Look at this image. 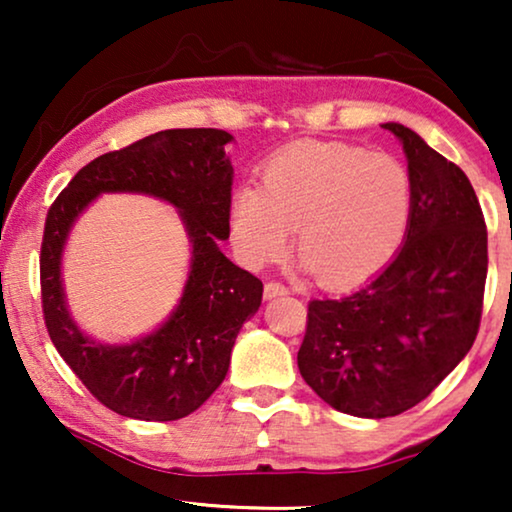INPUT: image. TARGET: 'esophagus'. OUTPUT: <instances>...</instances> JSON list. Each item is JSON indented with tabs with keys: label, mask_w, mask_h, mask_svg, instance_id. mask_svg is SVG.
Instances as JSON below:
<instances>
[{
	"label": "esophagus",
	"mask_w": 512,
	"mask_h": 512,
	"mask_svg": "<svg viewBox=\"0 0 512 512\" xmlns=\"http://www.w3.org/2000/svg\"><path fill=\"white\" fill-rule=\"evenodd\" d=\"M263 293H265V298H277V296H284V293H289V289H286L284 284H279V282H268L265 284V289H263Z\"/></svg>",
	"instance_id": "obj_1"
}]
</instances>
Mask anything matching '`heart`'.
I'll use <instances>...</instances> for the list:
<instances>
[{"label":"heart","mask_w":512,"mask_h":512,"mask_svg":"<svg viewBox=\"0 0 512 512\" xmlns=\"http://www.w3.org/2000/svg\"><path fill=\"white\" fill-rule=\"evenodd\" d=\"M412 177L389 153L354 144L307 142L272 156L261 188L230 200V233L249 265L277 261L296 226L303 265L324 286L373 277L401 247L412 216Z\"/></svg>","instance_id":"obj_1"}]
</instances>
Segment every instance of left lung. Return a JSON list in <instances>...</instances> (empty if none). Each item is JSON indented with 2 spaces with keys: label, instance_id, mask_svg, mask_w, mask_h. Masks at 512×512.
I'll return each instance as SVG.
<instances>
[{
  "label": "left lung",
  "instance_id": "8db88e82",
  "mask_svg": "<svg viewBox=\"0 0 512 512\" xmlns=\"http://www.w3.org/2000/svg\"><path fill=\"white\" fill-rule=\"evenodd\" d=\"M401 139L412 177L403 247L345 298L312 300L298 349L303 380L345 415L382 419L424 401L473 347L487 279V226L461 167L417 132Z\"/></svg>",
  "mask_w": 512,
  "mask_h": 512
}]
</instances>
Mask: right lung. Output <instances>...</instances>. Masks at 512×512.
Instances as JSON below:
<instances>
[{
    "instance_id": "right-lung-1",
    "label": "right lung",
    "mask_w": 512,
    "mask_h": 512,
    "mask_svg": "<svg viewBox=\"0 0 512 512\" xmlns=\"http://www.w3.org/2000/svg\"><path fill=\"white\" fill-rule=\"evenodd\" d=\"M233 135L214 128L163 130L81 167L46 214L41 307L55 349L102 405L144 422L191 415L219 389L235 338L263 298V282L221 254L230 235ZM102 192H144L178 207L192 240V270L178 310L130 346H102L68 317L59 263L78 214Z\"/></svg>"
}]
</instances>
